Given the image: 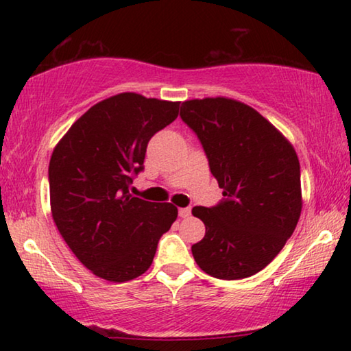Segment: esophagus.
<instances>
[{"label":"esophagus","mask_w":351,"mask_h":351,"mask_svg":"<svg viewBox=\"0 0 351 351\" xmlns=\"http://www.w3.org/2000/svg\"><path fill=\"white\" fill-rule=\"evenodd\" d=\"M190 213H192V209H190V207H181V209H180V217L181 218L190 217Z\"/></svg>","instance_id":"1"}]
</instances>
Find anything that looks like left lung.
Returning <instances> with one entry per match:
<instances>
[{"mask_svg": "<svg viewBox=\"0 0 351 351\" xmlns=\"http://www.w3.org/2000/svg\"><path fill=\"white\" fill-rule=\"evenodd\" d=\"M180 116L203 145L224 199L192 209L206 226L192 246L206 274L223 280L257 274L293 235L302 210L294 147L246 104L226 97L186 100Z\"/></svg>", "mask_w": 351, "mask_h": 351, "instance_id": "left-lung-1", "label": "left lung"}]
</instances>
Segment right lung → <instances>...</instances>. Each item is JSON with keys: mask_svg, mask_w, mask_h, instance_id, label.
<instances>
[{"mask_svg": "<svg viewBox=\"0 0 351 351\" xmlns=\"http://www.w3.org/2000/svg\"><path fill=\"white\" fill-rule=\"evenodd\" d=\"M181 102L121 93L77 119L52 152L51 212L71 251L93 274L122 283L150 268L178 217L171 203L128 192L147 144L178 117Z\"/></svg>", "mask_w": 351, "mask_h": 351, "instance_id": "add662e5", "label": "right lung"}]
</instances>
